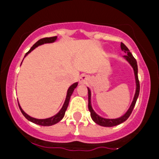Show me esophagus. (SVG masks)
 I'll return each mask as SVG.
<instances>
[{
    "label": "esophagus",
    "instance_id": "34e87169",
    "mask_svg": "<svg viewBox=\"0 0 159 159\" xmlns=\"http://www.w3.org/2000/svg\"><path fill=\"white\" fill-rule=\"evenodd\" d=\"M88 77H87V75H81L80 78V83L82 84H87L88 83Z\"/></svg>",
    "mask_w": 159,
    "mask_h": 159
}]
</instances>
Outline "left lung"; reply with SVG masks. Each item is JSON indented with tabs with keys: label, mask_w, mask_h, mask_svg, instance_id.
I'll return each instance as SVG.
<instances>
[{
	"label": "left lung",
	"mask_w": 159,
	"mask_h": 159,
	"mask_svg": "<svg viewBox=\"0 0 159 159\" xmlns=\"http://www.w3.org/2000/svg\"><path fill=\"white\" fill-rule=\"evenodd\" d=\"M121 49L123 51H124V52H126L124 57L126 58V60L128 61L130 64V65L132 66L133 69L134 71V75H135V80H136V92L135 95L134 97V100L132 102L131 105H130L129 110L127 111V113L125 114L124 116H123L122 117L119 118V119H104V118H102L100 116H99L93 111L92 107V105H91V91H90L89 88H88V109H89L90 112H91V117L93 119V121L95 123H96L97 124L102 126V127H114V126H116V125H119L120 123H123L127 120L129 118V116H130L132 111L134 109V105L136 103V101H137L138 97L139 95V91H140V84H139V77H138V65H137V61L134 59V57L132 56V54L130 53V52L129 51V49L127 48V46L125 45L123 43H121Z\"/></svg>",
	"instance_id": "obj_1"
}]
</instances>
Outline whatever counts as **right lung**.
Masks as SVG:
<instances>
[{"instance_id": "1", "label": "right lung", "mask_w": 159, "mask_h": 159, "mask_svg": "<svg viewBox=\"0 0 159 159\" xmlns=\"http://www.w3.org/2000/svg\"><path fill=\"white\" fill-rule=\"evenodd\" d=\"M56 40H57V36L42 38V39H40V40H38L36 43H34V44H33V46L31 48L30 50H29V51L26 53V55L29 54V52H32L33 49L36 48L38 47L39 45H41V44H43V43H52V42H54ZM77 85H78V83H75V84H73L72 85H71V86L68 88V90H67V97H66V99H65V102H64V106H63V107L61 108V110L59 111V113L57 114L56 116H52V117L48 118V119H35V118L30 117V116H28L27 114L25 113V112L22 110V108L20 107V106L19 105L20 110L21 113L23 114V116H25V117L28 120L32 122V123H36V124L40 125V126H52V125L56 124V123H57L58 122H60V120H61V119L64 118V114H65V111H66V110H67V106H68V103H69V100H70V98H71V94H72L74 89H75V88L77 87Z\"/></svg>"}]
</instances>
